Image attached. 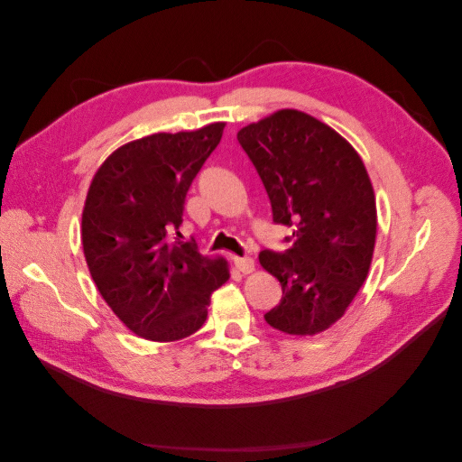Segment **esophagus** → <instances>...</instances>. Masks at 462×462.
Instances as JSON below:
<instances>
[{
    "instance_id": "obj_1",
    "label": "esophagus",
    "mask_w": 462,
    "mask_h": 462,
    "mask_svg": "<svg viewBox=\"0 0 462 462\" xmlns=\"http://www.w3.org/2000/svg\"><path fill=\"white\" fill-rule=\"evenodd\" d=\"M236 270H239L241 273H250L254 270V260L250 256H235L233 258Z\"/></svg>"
}]
</instances>
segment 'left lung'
<instances>
[{"mask_svg":"<svg viewBox=\"0 0 462 462\" xmlns=\"http://www.w3.org/2000/svg\"><path fill=\"white\" fill-rule=\"evenodd\" d=\"M236 141L268 192L273 223L292 227L287 250L260 253L283 291L263 318L291 335L324 331L370 270L377 219L366 167L341 134L297 109L248 125Z\"/></svg>","mask_w":462,"mask_h":462,"instance_id":"left-lung-1","label":"left lung"}]
</instances>
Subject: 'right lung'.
<instances>
[{
	"instance_id": "add662e5",
	"label": "right lung",
	"mask_w": 462,
	"mask_h": 462,
	"mask_svg": "<svg viewBox=\"0 0 462 462\" xmlns=\"http://www.w3.org/2000/svg\"><path fill=\"white\" fill-rule=\"evenodd\" d=\"M223 127L144 136L111 153L92 179L82 212L85 258L109 309L138 337H189L229 279L226 262L202 256L194 239L171 236Z\"/></svg>"
}]
</instances>
